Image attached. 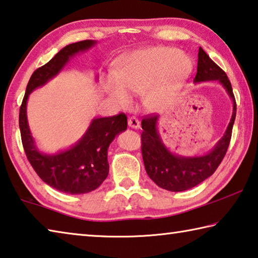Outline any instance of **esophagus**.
<instances>
[{
  "instance_id": "1",
  "label": "esophagus",
  "mask_w": 258,
  "mask_h": 258,
  "mask_svg": "<svg viewBox=\"0 0 258 258\" xmlns=\"http://www.w3.org/2000/svg\"><path fill=\"white\" fill-rule=\"evenodd\" d=\"M127 124L131 128H134V130H138L140 127V121L135 118V117H130L128 120H127Z\"/></svg>"
}]
</instances>
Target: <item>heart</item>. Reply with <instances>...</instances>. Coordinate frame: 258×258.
I'll use <instances>...</instances> for the list:
<instances>
[{"label":"heart","mask_w":258,"mask_h":258,"mask_svg":"<svg viewBox=\"0 0 258 258\" xmlns=\"http://www.w3.org/2000/svg\"><path fill=\"white\" fill-rule=\"evenodd\" d=\"M191 58L168 46H152L128 55L106 82L110 97L123 107L132 103V94H143V101L157 110L180 89L192 72Z\"/></svg>","instance_id":"1"}]
</instances>
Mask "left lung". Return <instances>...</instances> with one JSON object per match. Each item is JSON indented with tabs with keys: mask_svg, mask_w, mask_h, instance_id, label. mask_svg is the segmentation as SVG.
<instances>
[{
	"mask_svg": "<svg viewBox=\"0 0 258 258\" xmlns=\"http://www.w3.org/2000/svg\"><path fill=\"white\" fill-rule=\"evenodd\" d=\"M217 81L232 100V116L223 137L212 150L203 156H181L174 154L161 140L158 132V115L146 117L142 125V157L147 174L157 185L165 190L181 192L189 190L206 180L216 171L228 150L237 113L232 86L226 74L199 47L197 75L195 83Z\"/></svg>",
	"mask_w": 258,
	"mask_h": 258,
	"instance_id": "1",
	"label": "left lung"
}]
</instances>
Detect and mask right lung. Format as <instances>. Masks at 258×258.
<instances>
[{
	"label": "right lung",
	"instance_id": "1",
	"mask_svg": "<svg viewBox=\"0 0 258 258\" xmlns=\"http://www.w3.org/2000/svg\"><path fill=\"white\" fill-rule=\"evenodd\" d=\"M95 44L97 42L93 40L73 43L62 47L44 66L36 69L26 87L19 111L21 141L30 165L46 184L69 195L87 194L106 180L109 173L108 148L117 135L127 128V117L124 113L94 117L75 145L54 154H46L38 149L30 132L27 101L33 91L58 76L74 56L92 49Z\"/></svg>",
	"mask_w": 258,
	"mask_h": 258
}]
</instances>
